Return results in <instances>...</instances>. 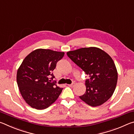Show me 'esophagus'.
Segmentation results:
<instances>
[{"mask_svg": "<svg viewBox=\"0 0 134 134\" xmlns=\"http://www.w3.org/2000/svg\"><path fill=\"white\" fill-rule=\"evenodd\" d=\"M74 85H75V83H72L71 85H68V86H69V87H73V86H74Z\"/></svg>", "mask_w": 134, "mask_h": 134, "instance_id": "34e87169", "label": "esophagus"}]
</instances>
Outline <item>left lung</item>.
I'll return each mask as SVG.
<instances>
[{
  "mask_svg": "<svg viewBox=\"0 0 134 134\" xmlns=\"http://www.w3.org/2000/svg\"><path fill=\"white\" fill-rule=\"evenodd\" d=\"M67 55L89 76L85 93L79 97L91 106L106 102L116 86L118 72L112 58L96 47L82 48L69 51Z\"/></svg>",
  "mask_w": 134,
  "mask_h": 134,
  "instance_id": "8db88e82",
  "label": "left lung"
}]
</instances>
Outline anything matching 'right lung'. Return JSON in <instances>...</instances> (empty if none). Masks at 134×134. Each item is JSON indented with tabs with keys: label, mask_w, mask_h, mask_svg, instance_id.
I'll return each mask as SVG.
<instances>
[{
	"label": "right lung",
	"mask_w": 134,
	"mask_h": 134,
	"mask_svg": "<svg viewBox=\"0 0 134 134\" xmlns=\"http://www.w3.org/2000/svg\"><path fill=\"white\" fill-rule=\"evenodd\" d=\"M64 55L63 52L35 49L27 55L17 71V84L24 99L32 108L41 110L58 99L63 88L51 80L52 71Z\"/></svg>",
	"instance_id": "obj_1"
}]
</instances>
